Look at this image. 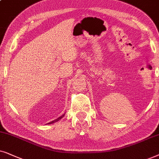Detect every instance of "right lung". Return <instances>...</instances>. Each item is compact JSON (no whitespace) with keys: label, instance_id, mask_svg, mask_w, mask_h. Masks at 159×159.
I'll return each instance as SVG.
<instances>
[{"label":"right lung","instance_id":"1","mask_svg":"<svg viewBox=\"0 0 159 159\" xmlns=\"http://www.w3.org/2000/svg\"><path fill=\"white\" fill-rule=\"evenodd\" d=\"M63 116H64V115H62V116H60V117H59L58 118H57V119H55L54 120H53V121H52V122H50L49 124H52V123H54V122H57V121H58V120H60L61 118H62Z\"/></svg>","mask_w":159,"mask_h":159}]
</instances>
